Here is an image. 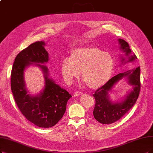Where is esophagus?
Returning a JSON list of instances; mask_svg holds the SVG:
<instances>
[{
  "label": "esophagus",
  "instance_id": "1",
  "mask_svg": "<svg viewBox=\"0 0 153 153\" xmlns=\"http://www.w3.org/2000/svg\"><path fill=\"white\" fill-rule=\"evenodd\" d=\"M82 94V93H81V92H80V91H77V92H76L74 94V97H78V96H80V95H81Z\"/></svg>",
  "mask_w": 153,
  "mask_h": 153
}]
</instances>
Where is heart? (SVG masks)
<instances>
[{"mask_svg":"<svg viewBox=\"0 0 153 153\" xmlns=\"http://www.w3.org/2000/svg\"><path fill=\"white\" fill-rule=\"evenodd\" d=\"M114 59L108 52L94 47L73 50L69 59L61 62L60 71L64 81L71 84L79 76L92 89L103 86L108 81L114 69Z\"/></svg>","mask_w":153,"mask_h":153,"instance_id":"1","label":"heart"}]
</instances>
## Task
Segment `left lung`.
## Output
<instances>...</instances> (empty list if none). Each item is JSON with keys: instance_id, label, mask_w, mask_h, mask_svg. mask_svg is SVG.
I'll return each mask as SVG.
<instances>
[{"instance_id": "left-lung-1", "label": "left lung", "mask_w": 153, "mask_h": 153, "mask_svg": "<svg viewBox=\"0 0 153 153\" xmlns=\"http://www.w3.org/2000/svg\"><path fill=\"white\" fill-rule=\"evenodd\" d=\"M118 42L120 45V49L125 52L128 57L127 62L137 59L127 42L122 39H118ZM122 59V63L126 64L127 62L126 59L123 57ZM140 67H138L118 74L95 91L93 97L96 103L93 114L96 120L103 124H111L120 120L130 110L136 102L140 93ZM124 77H126L128 83L133 86V90L121 102H113L109 100L108 92L114 84Z\"/></svg>"}]
</instances>
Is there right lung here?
I'll use <instances>...</instances> for the list:
<instances>
[{
  "label": "right lung",
  "mask_w": 153,
  "mask_h": 153,
  "mask_svg": "<svg viewBox=\"0 0 153 153\" xmlns=\"http://www.w3.org/2000/svg\"><path fill=\"white\" fill-rule=\"evenodd\" d=\"M45 43L36 42L22 50L15 58L11 71L10 86L15 102L22 114L35 126L49 128L56 125L64 115L67 101L72 96L49 78L47 67L39 64L48 62ZM33 63L42 69L45 78L43 91L36 96L27 94L24 71Z\"/></svg>",
  "instance_id": "right-lung-1"
}]
</instances>
